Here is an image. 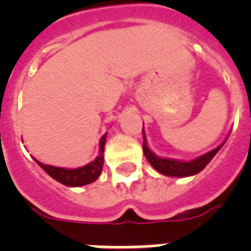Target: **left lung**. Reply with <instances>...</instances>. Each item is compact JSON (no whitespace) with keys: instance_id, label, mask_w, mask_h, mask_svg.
<instances>
[{"instance_id":"left-lung-1","label":"left lung","mask_w":251,"mask_h":251,"mask_svg":"<svg viewBox=\"0 0 251 251\" xmlns=\"http://www.w3.org/2000/svg\"><path fill=\"white\" fill-rule=\"evenodd\" d=\"M142 131H143V129H142ZM223 145H220L219 147L210 151V152L204 153L202 156L197 157L194 160H173V159H164V157L156 156L149 149L147 141H146L145 137V131H143V152H145L146 159L149 160L150 164L152 165L159 173L164 176H169V177H189V176H194L197 173H199V172L203 171L206 168V165L212 160V157L218 153V151L222 149Z\"/></svg>"}]
</instances>
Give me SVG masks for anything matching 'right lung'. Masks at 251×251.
<instances>
[{"label":"right lung","instance_id":"1","mask_svg":"<svg viewBox=\"0 0 251 251\" xmlns=\"http://www.w3.org/2000/svg\"><path fill=\"white\" fill-rule=\"evenodd\" d=\"M106 134H104L100 139V151H99L98 157L94 161H91L84 167L75 168V169H66V168H58L53 167V165H47L40 163L33 157V160L36 161L37 164L40 165L47 173H48L52 178L61 182L62 185L66 186H84L88 183L94 182L99 178V176L102 171V165H104V146H105Z\"/></svg>","mask_w":251,"mask_h":251}]
</instances>
